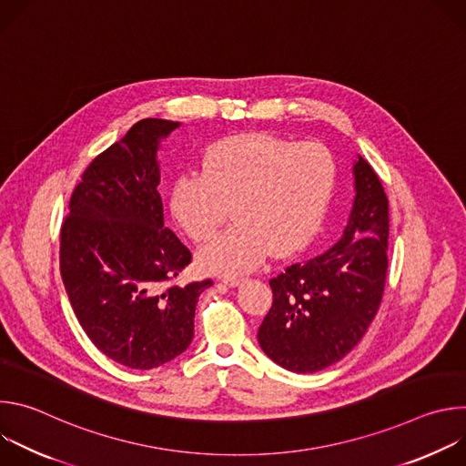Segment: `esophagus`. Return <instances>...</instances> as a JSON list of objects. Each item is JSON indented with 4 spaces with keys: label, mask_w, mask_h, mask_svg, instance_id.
<instances>
[{
    "label": "esophagus",
    "mask_w": 466,
    "mask_h": 466,
    "mask_svg": "<svg viewBox=\"0 0 466 466\" xmlns=\"http://www.w3.org/2000/svg\"><path fill=\"white\" fill-rule=\"evenodd\" d=\"M243 282V279H239V277H225L223 279V284H227L228 288H236V286H239Z\"/></svg>",
    "instance_id": "1"
}]
</instances>
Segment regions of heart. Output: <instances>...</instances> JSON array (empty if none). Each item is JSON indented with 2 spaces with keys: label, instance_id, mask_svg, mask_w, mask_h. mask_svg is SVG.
I'll use <instances>...</instances> for the list:
<instances>
[{
  "label": "heart",
  "instance_id": "obj_1",
  "mask_svg": "<svg viewBox=\"0 0 466 466\" xmlns=\"http://www.w3.org/2000/svg\"><path fill=\"white\" fill-rule=\"evenodd\" d=\"M336 182V162L317 142L250 132L219 140L203 171L182 173L171 187V214L195 241L212 239L198 263L208 273L241 275L268 256L289 254L317 230Z\"/></svg>",
  "mask_w": 466,
  "mask_h": 466
}]
</instances>
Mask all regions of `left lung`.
<instances>
[{
	"label": "left lung",
	"mask_w": 466,
	"mask_h": 466,
	"mask_svg": "<svg viewBox=\"0 0 466 466\" xmlns=\"http://www.w3.org/2000/svg\"><path fill=\"white\" fill-rule=\"evenodd\" d=\"M354 178V207L343 238L269 280L273 306L258 328V343L293 372H317L343 360L363 339L381 304L389 201L381 180L361 157Z\"/></svg>",
	"instance_id": "obj_1"
}]
</instances>
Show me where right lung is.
<instances>
[{
    "mask_svg": "<svg viewBox=\"0 0 466 466\" xmlns=\"http://www.w3.org/2000/svg\"><path fill=\"white\" fill-rule=\"evenodd\" d=\"M178 127L147 117L97 155L60 225V277L90 341L119 365L149 370L193 339L198 295L212 280H175L189 248L164 227L157 149Z\"/></svg>",
    "mask_w": 466,
    "mask_h": 466,
    "instance_id": "right-lung-1",
    "label": "right lung"
}]
</instances>
